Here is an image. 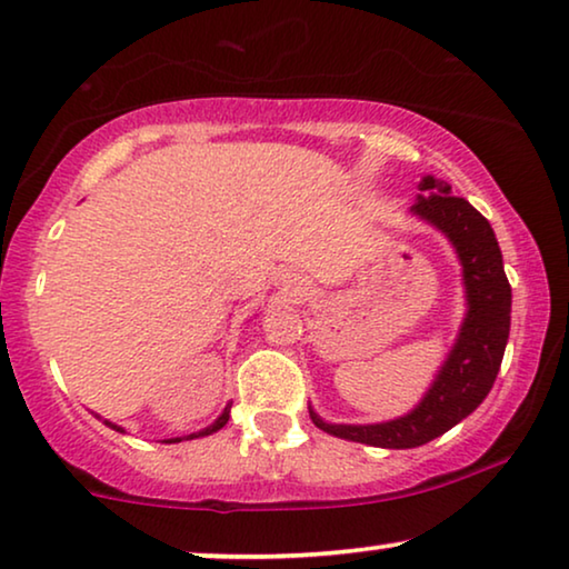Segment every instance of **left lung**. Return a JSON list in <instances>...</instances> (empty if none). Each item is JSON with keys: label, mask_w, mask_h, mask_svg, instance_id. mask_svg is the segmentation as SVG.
Wrapping results in <instances>:
<instances>
[{"label": "left lung", "mask_w": 569, "mask_h": 569, "mask_svg": "<svg viewBox=\"0 0 569 569\" xmlns=\"http://www.w3.org/2000/svg\"><path fill=\"white\" fill-rule=\"evenodd\" d=\"M419 191L411 214L442 232L462 266L468 311L460 335L435 383L403 417L380 423H329L309 406L311 421L332 437L383 449L421 447L470 417L486 401L501 370L511 329V286L493 227L470 201L452 197L447 181L423 176Z\"/></svg>", "instance_id": "obj_1"}]
</instances>
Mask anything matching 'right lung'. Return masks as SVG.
<instances>
[{
    "mask_svg": "<svg viewBox=\"0 0 569 569\" xmlns=\"http://www.w3.org/2000/svg\"><path fill=\"white\" fill-rule=\"evenodd\" d=\"M230 409H232V403H227V406H224V411L219 413V417L214 419V423H209V427H203L201 431H193V435H189V437H173V439H166V445H176V442H181V439H197V437H209V435H214V431H219V429L224 427L227 421H230ZM97 419H101V417H97ZM104 423H107V427L117 429V431H122V427H117V423H112V421H107V419H104Z\"/></svg>",
    "mask_w": 569,
    "mask_h": 569,
    "instance_id": "obj_1",
    "label": "right lung"
}]
</instances>
